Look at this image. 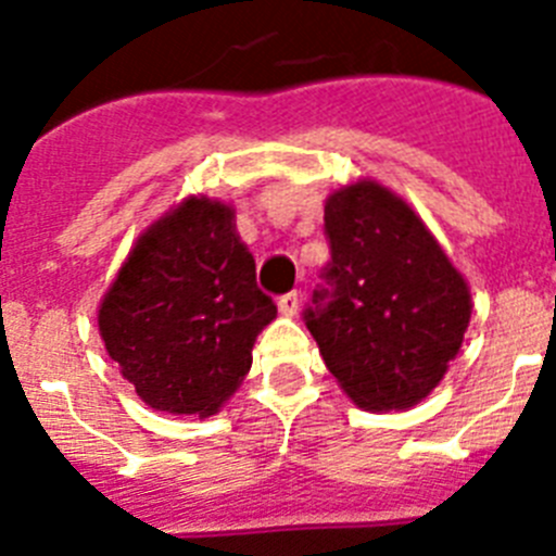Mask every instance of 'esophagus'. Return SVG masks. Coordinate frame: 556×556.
Masks as SVG:
<instances>
[{"label":"esophagus","instance_id":"obj_1","mask_svg":"<svg viewBox=\"0 0 556 556\" xmlns=\"http://www.w3.org/2000/svg\"><path fill=\"white\" fill-rule=\"evenodd\" d=\"M278 308H281V314H287V317H294V314L301 312V294H281V298H278Z\"/></svg>","mask_w":556,"mask_h":556}]
</instances>
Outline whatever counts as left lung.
Masks as SVG:
<instances>
[{
  "mask_svg": "<svg viewBox=\"0 0 556 556\" xmlns=\"http://www.w3.org/2000/svg\"><path fill=\"white\" fill-rule=\"evenodd\" d=\"M326 233L331 292H314L306 308L323 362L358 409H412L459 353L473 312L468 281L420 214L378 180L328 194Z\"/></svg>",
  "mask_w": 556,
  "mask_h": 556,
  "instance_id": "1",
  "label": "left lung"
}]
</instances>
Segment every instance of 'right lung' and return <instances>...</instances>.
<instances>
[{
	"label": "right lung",
	"mask_w": 556,
	"mask_h": 556,
	"mask_svg": "<svg viewBox=\"0 0 556 556\" xmlns=\"http://www.w3.org/2000/svg\"><path fill=\"white\" fill-rule=\"evenodd\" d=\"M275 314L255 287L233 205L189 194L136 239L97 326L150 409L211 417L244 381L255 337Z\"/></svg>",
	"instance_id": "right-lung-1"
}]
</instances>
